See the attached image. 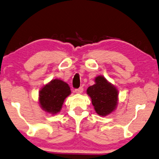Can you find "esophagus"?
I'll return each mask as SVG.
<instances>
[{"instance_id": "esophagus-1", "label": "esophagus", "mask_w": 159, "mask_h": 159, "mask_svg": "<svg viewBox=\"0 0 159 159\" xmlns=\"http://www.w3.org/2000/svg\"><path fill=\"white\" fill-rule=\"evenodd\" d=\"M83 91H84V89H83V87H80V88L75 89V92L76 93H81Z\"/></svg>"}]
</instances>
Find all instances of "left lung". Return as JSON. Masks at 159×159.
Here are the masks:
<instances>
[{
  "label": "left lung",
  "mask_w": 159,
  "mask_h": 159,
  "mask_svg": "<svg viewBox=\"0 0 159 159\" xmlns=\"http://www.w3.org/2000/svg\"><path fill=\"white\" fill-rule=\"evenodd\" d=\"M86 92L91 97L96 112L99 115L104 117L117 108V89L102 75L95 78V84L89 86Z\"/></svg>",
  "instance_id": "left-lung-1"
}]
</instances>
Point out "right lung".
Returning a JSON list of instances; mask_svg holds the SVG:
<instances>
[{"label": "right lung", "mask_w": 159, "mask_h": 159, "mask_svg": "<svg viewBox=\"0 0 159 159\" xmlns=\"http://www.w3.org/2000/svg\"><path fill=\"white\" fill-rule=\"evenodd\" d=\"M70 93L67 83L60 79L52 80L39 91L40 107L47 112L55 115L61 110L65 99Z\"/></svg>", "instance_id": "add662e5"}]
</instances>
